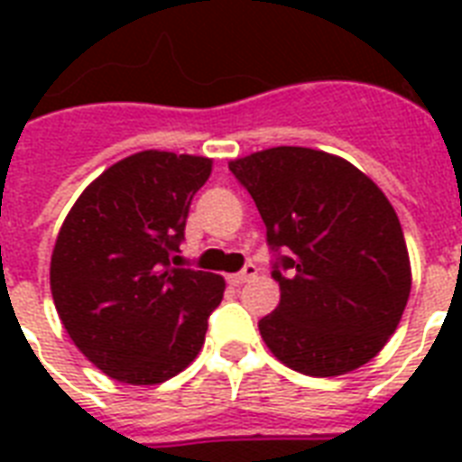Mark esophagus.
Here are the masks:
<instances>
[{"label": "esophagus", "mask_w": 462, "mask_h": 462, "mask_svg": "<svg viewBox=\"0 0 462 462\" xmlns=\"http://www.w3.org/2000/svg\"><path fill=\"white\" fill-rule=\"evenodd\" d=\"M252 278H256V266H254V263H246L239 273L230 275L227 281H230V285H242V282H249Z\"/></svg>", "instance_id": "34e87169"}]
</instances>
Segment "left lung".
<instances>
[{"label":"left lung","mask_w":462,"mask_h":462,"mask_svg":"<svg viewBox=\"0 0 462 462\" xmlns=\"http://www.w3.org/2000/svg\"><path fill=\"white\" fill-rule=\"evenodd\" d=\"M230 170L278 252L281 304L259 321L268 350L307 376H340L376 357L412 285L386 194L352 162L314 148H268Z\"/></svg>","instance_id":"8db88e82"}]
</instances>
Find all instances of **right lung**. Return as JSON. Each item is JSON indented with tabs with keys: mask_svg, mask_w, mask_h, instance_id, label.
Listing matches in <instances>:
<instances>
[{
	"mask_svg": "<svg viewBox=\"0 0 462 462\" xmlns=\"http://www.w3.org/2000/svg\"><path fill=\"white\" fill-rule=\"evenodd\" d=\"M213 160L141 151L107 167L61 223L50 288L74 345L112 379L153 386L196 359L225 281L180 268Z\"/></svg>",
	"mask_w": 462,
	"mask_h": 462,
	"instance_id": "obj_1",
	"label": "right lung"
}]
</instances>
